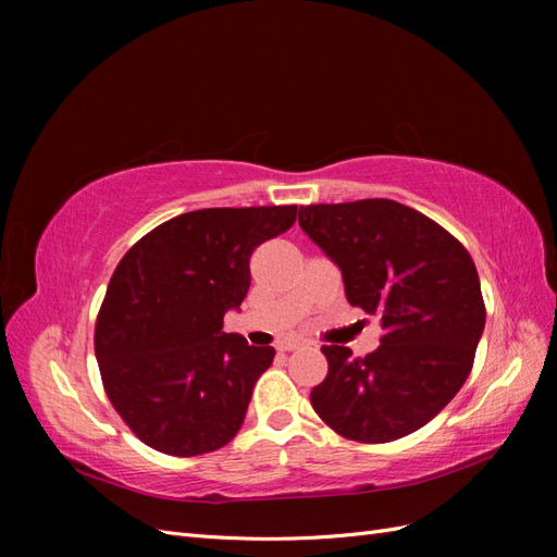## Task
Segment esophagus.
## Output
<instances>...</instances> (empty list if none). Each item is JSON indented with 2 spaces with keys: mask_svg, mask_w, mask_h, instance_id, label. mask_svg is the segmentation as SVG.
<instances>
[{
  "mask_svg": "<svg viewBox=\"0 0 557 557\" xmlns=\"http://www.w3.org/2000/svg\"><path fill=\"white\" fill-rule=\"evenodd\" d=\"M301 346H305V344L290 339V342H281V344H278V350H283V352H290V350H297V348H301Z\"/></svg>",
  "mask_w": 557,
  "mask_h": 557,
  "instance_id": "1",
  "label": "esophagus"
}]
</instances>
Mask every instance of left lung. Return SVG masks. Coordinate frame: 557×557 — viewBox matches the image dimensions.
<instances>
[{"label":"left lung","instance_id":"left-lung-1","mask_svg":"<svg viewBox=\"0 0 557 557\" xmlns=\"http://www.w3.org/2000/svg\"><path fill=\"white\" fill-rule=\"evenodd\" d=\"M299 227L342 269L346 299L381 318V346H323L311 407L352 442L401 440L458 395L485 327L476 264L432 218L393 199L299 207Z\"/></svg>","mask_w":557,"mask_h":557}]
</instances>
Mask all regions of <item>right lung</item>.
Listing matches in <instances>:
<instances>
[{"label": "right lung", "instance_id": "obj_1", "mask_svg": "<svg viewBox=\"0 0 557 557\" xmlns=\"http://www.w3.org/2000/svg\"><path fill=\"white\" fill-rule=\"evenodd\" d=\"M297 207L199 209L172 218L117 262L95 325L104 391L127 428L166 455L223 448L239 432L272 346L223 332L250 288V256Z\"/></svg>", "mask_w": 557, "mask_h": 557}]
</instances>
